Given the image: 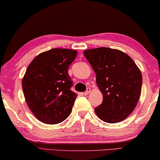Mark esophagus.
Wrapping results in <instances>:
<instances>
[{
	"instance_id": "1",
	"label": "esophagus",
	"mask_w": 160,
	"mask_h": 160,
	"mask_svg": "<svg viewBox=\"0 0 160 160\" xmlns=\"http://www.w3.org/2000/svg\"><path fill=\"white\" fill-rule=\"evenodd\" d=\"M90 92V88H88L87 90H85V91L84 92H83V94H84V95H88V93H89Z\"/></svg>"
}]
</instances>
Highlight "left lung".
<instances>
[{
  "label": "left lung",
  "mask_w": 160,
  "mask_h": 160,
  "mask_svg": "<svg viewBox=\"0 0 160 160\" xmlns=\"http://www.w3.org/2000/svg\"><path fill=\"white\" fill-rule=\"evenodd\" d=\"M83 54L96 74V83L103 102L95 112L105 122L124 120L134 110L142 85L139 69L131 57L107 47L85 50Z\"/></svg>",
  "instance_id": "8db88e82"
}]
</instances>
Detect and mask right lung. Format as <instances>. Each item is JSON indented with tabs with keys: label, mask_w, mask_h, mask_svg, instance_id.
I'll return each mask as SVG.
<instances>
[{
	"label": "right lung",
	"mask_w": 160,
	"mask_h": 160,
	"mask_svg": "<svg viewBox=\"0 0 160 160\" xmlns=\"http://www.w3.org/2000/svg\"><path fill=\"white\" fill-rule=\"evenodd\" d=\"M78 52L54 48L42 52L28 66L22 80L26 101L40 121L56 124L70 116L78 95L68 68Z\"/></svg>",
	"instance_id": "1"
}]
</instances>
